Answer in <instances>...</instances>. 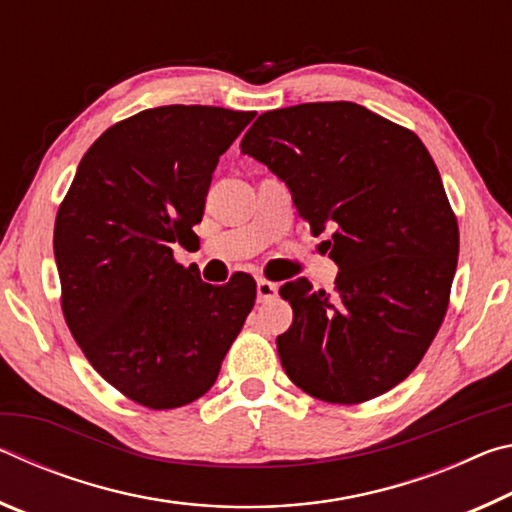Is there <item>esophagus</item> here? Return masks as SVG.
I'll return each instance as SVG.
<instances>
[{"label":"esophagus","mask_w":512,"mask_h":512,"mask_svg":"<svg viewBox=\"0 0 512 512\" xmlns=\"http://www.w3.org/2000/svg\"><path fill=\"white\" fill-rule=\"evenodd\" d=\"M277 296V284L271 280H264V277H259L257 280V300L259 302H266Z\"/></svg>","instance_id":"34e87169"}]
</instances>
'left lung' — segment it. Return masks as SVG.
<instances>
[{
	"instance_id": "left-lung-1",
	"label": "left lung",
	"mask_w": 512,
	"mask_h": 512,
	"mask_svg": "<svg viewBox=\"0 0 512 512\" xmlns=\"http://www.w3.org/2000/svg\"><path fill=\"white\" fill-rule=\"evenodd\" d=\"M291 189L339 264L334 293L307 280L280 296L293 323L277 336L289 379L311 397L361 404L411 375L443 325L458 223L420 137L352 101L259 115L239 144Z\"/></svg>"
}]
</instances>
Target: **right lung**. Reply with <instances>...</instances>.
Listing matches in <instances>:
<instances>
[{"label": "right lung", "mask_w": 512, "mask_h": 512, "mask_svg": "<svg viewBox=\"0 0 512 512\" xmlns=\"http://www.w3.org/2000/svg\"><path fill=\"white\" fill-rule=\"evenodd\" d=\"M255 112L160 106L110 126L54 225L65 323L92 368L153 411L214 386L255 305L250 275L212 287L173 257L201 223L219 155Z\"/></svg>", "instance_id": "add662e5"}]
</instances>
